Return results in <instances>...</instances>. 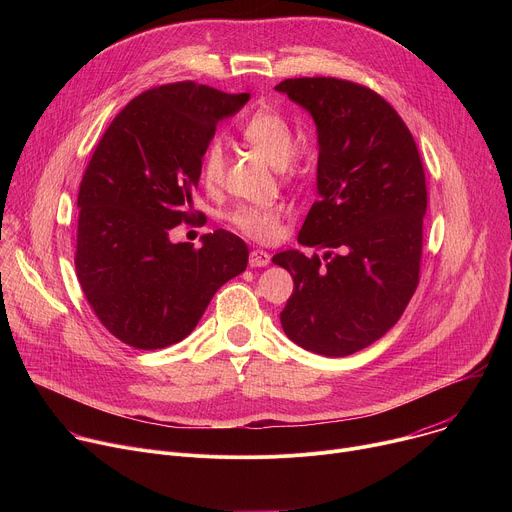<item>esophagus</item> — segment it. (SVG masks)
<instances>
[{"label": "esophagus", "mask_w": 512, "mask_h": 512, "mask_svg": "<svg viewBox=\"0 0 512 512\" xmlns=\"http://www.w3.org/2000/svg\"><path fill=\"white\" fill-rule=\"evenodd\" d=\"M269 261H271V257H269V253L263 251V249H253V251L249 253V265H251V267H267Z\"/></svg>", "instance_id": "obj_1"}]
</instances>
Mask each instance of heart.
I'll use <instances>...</instances> for the list:
<instances>
[{"label": "heart", "mask_w": 512, "mask_h": 512, "mask_svg": "<svg viewBox=\"0 0 512 512\" xmlns=\"http://www.w3.org/2000/svg\"><path fill=\"white\" fill-rule=\"evenodd\" d=\"M243 139L255 148L271 166L289 170L291 154H294V127L277 109H259L241 125ZM202 184L206 190H216L225 176V152L223 145L212 141L202 156ZM283 210L277 204L271 206H237L227 214L233 229L253 241H271L279 235Z\"/></svg>", "instance_id": "1"}]
</instances>
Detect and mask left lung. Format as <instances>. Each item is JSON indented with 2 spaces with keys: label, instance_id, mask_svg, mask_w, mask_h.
<instances>
[{
  "label": "left lung",
  "instance_id": "left-lung-1",
  "mask_svg": "<svg viewBox=\"0 0 512 512\" xmlns=\"http://www.w3.org/2000/svg\"><path fill=\"white\" fill-rule=\"evenodd\" d=\"M275 91L318 127V200L298 243L273 263L294 277L279 314L298 346L348 356L385 336L419 283L427 186L415 139L373 89L334 77L285 79Z\"/></svg>",
  "mask_w": 512,
  "mask_h": 512
}]
</instances>
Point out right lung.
Instances as JSON below:
<instances>
[{
    "mask_svg": "<svg viewBox=\"0 0 512 512\" xmlns=\"http://www.w3.org/2000/svg\"><path fill=\"white\" fill-rule=\"evenodd\" d=\"M249 93L180 81L131 99L103 133L79 188L75 267L99 322L123 344L158 350L184 340L216 289L243 273L249 249L218 229L204 245L172 243L192 223L202 156L216 123Z\"/></svg>",
    "mask_w": 512,
    "mask_h": 512,
    "instance_id": "add662e5",
    "label": "right lung"
}]
</instances>
